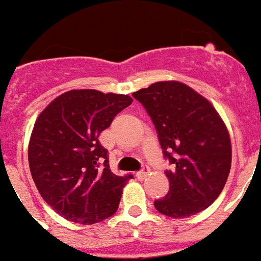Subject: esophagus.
Here are the masks:
<instances>
[{"label": "esophagus", "instance_id": "1", "mask_svg": "<svg viewBox=\"0 0 261 261\" xmlns=\"http://www.w3.org/2000/svg\"><path fill=\"white\" fill-rule=\"evenodd\" d=\"M149 171H150V170H149V167H147V166H144L141 171H138L137 174H136V176H137V179H140V180H144L145 177L149 175Z\"/></svg>", "mask_w": 261, "mask_h": 261}]
</instances>
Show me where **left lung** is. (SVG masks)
Wrapping results in <instances>:
<instances>
[{
	"mask_svg": "<svg viewBox=\"0 0 261 261\" xmlns=\"http://www.w3.org/2000/svg\"><path fill=\"white\" fill-rule=\"evenodd\" d=\"M155 125L170 190L154 201L172 218L195 216L213 204L231 167L229 130L208 99L177 81H162L132 94Z\"/></svg>",
	"mask_w": 261,
	"mask_h": 261,
	"instance_id": "8db88e82",
	"label": "left lung"
}]
</instances>
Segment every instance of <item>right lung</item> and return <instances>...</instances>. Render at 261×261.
<instances>
[{"label": "right lung", "instance_id": "1", "mask_svg": "<svg viewBox=\"0 0 261 261\" xmlns=\"http://www.w3.org/2000/svg\"><path fill=\"white\" fill-rule=\"evenodd\" d=\"M132 102L123 94L70 90L36 119L30 171L41 197L65 220L91 225L116 213L123 188L133 176L111 171L108 151L98 137Z\"/></svg>", "mask_w": 261, "mask_h": 261}]
</instances>
